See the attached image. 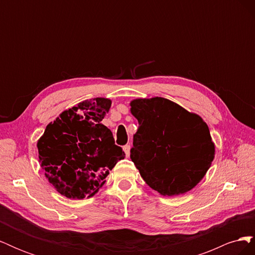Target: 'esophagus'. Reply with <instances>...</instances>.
Returning <instances> with one entry per match:
<instances>
[{"label":"esophagus","instance_id":"esophagus-1","mask_svg":"<svg viewBox=\"0 0 255 255\" xmlns=\"http://www.w3.org/2000/svg\"><path fill=\"white\" fill-rule=\"evenodd\" d=\"M129 150H130V146H129V144H127V145L123 146V151H125L127 157H128V156H129Z\"/></svg>","mask_w":255,"mask_h":255}]
</instances>
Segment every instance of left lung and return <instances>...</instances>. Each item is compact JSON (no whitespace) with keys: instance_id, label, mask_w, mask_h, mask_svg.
Returning a JSON list of instances; mask_svg holds the SVG:
<instances>
[{"instance_id":"left-lung-1","label":"left lung","mask_w":255,"mask_h":255,"mask_svg":"<svg viewBox=\"0 0 255 255\" xmlns=\"http://www.w3.org/2000/svg\"><path fill=\"white\" fill-rule=\"evenodd\" d=\"M129 105L139 125L130 159L143 181L168 197L196 187L215 156V143L204 120L160 97L135 99Z\"/></svg>"}]
</instances>
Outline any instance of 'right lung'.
<instances>
[{"mask_svg":"<svg viewBox=\"0 0 255 255\" xmlns=\"http://www.w3.org/2000/svg\"><path fill=\"white\" fill-rule=\"evenodd\" d=\"M111 106L107 98L85 100L50 122L38 139L44 175L64 197H94L115 165L126 157L112 130L101 123Z\"/></svg>","mask_w":255,"mask_h":255,"instance_id":"add662e5","label":"right lung"}]
</instances>
